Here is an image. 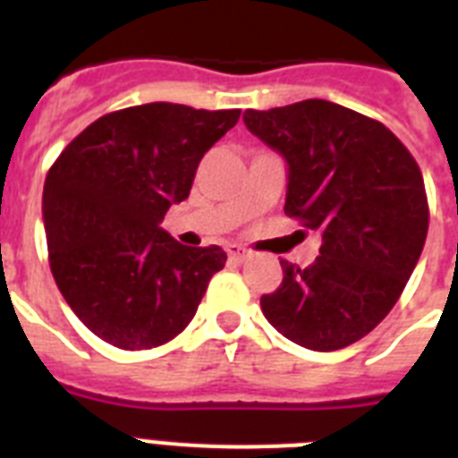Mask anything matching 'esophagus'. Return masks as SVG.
Returning <instances> with one entry per match:
<instances>
[{
  "instance_id": "obj_1",
  "label": "esophagus",
  "mask_w": 458,
  "mask_h": 458,
  "mask_svg": "<svg viewBox=\"0 0 458 458\" xmlns=\"http://www.w3.org/2000/svg\"><path fill=\"white\" fill-rule=\"evenodd\" d=\"M228 257L235 259V261H244V259H250V250H244L242 244H228Z\"/></svg>"
}]
</instances>
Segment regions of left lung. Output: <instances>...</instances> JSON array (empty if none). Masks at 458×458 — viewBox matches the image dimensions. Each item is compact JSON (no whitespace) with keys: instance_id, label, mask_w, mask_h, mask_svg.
Returning <instances> with one entry per match:
<instances>
[{"instance_id":"left-lung-1","label":"left lung","mask_w":458,"mask_h":458,"mask_svg":"<svg viewBox=\"0 0 458 458\" xmlns=\"http://www.w3.org/2000/svg\"><path fill=\"white\" fill-rule=\"evenodd\" d=\"M244 125L287 161L285 214L323 235L311 266L280 261L261 297L280 335L335 352L397 304L426 244V185L416 158L380 121L326 99L244 111Z\"/></svg>"}]
</instances>
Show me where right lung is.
Masks as SVG:
<instances>
[{
  "label": "right lung",
  "mask_w": 458,
  "mask_h": 458,
  "mask_svg": "<svg viewBox=\"0 0 458 458\" xmlns=\"http://www.w3.org/2000/svg\"><path fill=\"white\" fill-rule=\"evenodd\" d=\"M240 109L154 102L111 111L54 161L42 218L52 276L85 326L118 349L171 342L194 318L221 247H182L164 228L201 157Z\"/></svg>",
  "instance_id": "add662e5"
}]
</instances>
